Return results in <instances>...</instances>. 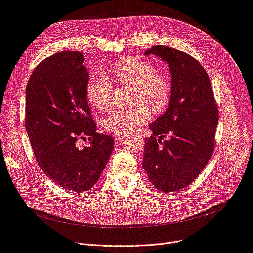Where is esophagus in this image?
<instances>
[{
	"instance_id": "1",
	"label": "esophagus",
	"mask_w": 253,
	"mask_h": 253,
	"mask_svg": "<svg viewBox=\"0 0 253 253\" xmlns=\"http://www.w3.org/2000/svg\"><path fill=\"white\" fill-rule=\"evenodd\" d=\"M128 136H129L128 134H116V136H115V140H116V141L124 140L125 138H126V137H128Z\"/></svg>"
}]
</instances>
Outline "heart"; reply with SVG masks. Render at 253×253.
Listing matches in <instances>:
<instances>
[{"label":"heart","instance_id":"obj_1","mask_svg":"<svg viewBox=\"0 0 253 253\" xmlns=\"http://www.w3.org/2000/svg\"><path fill=\"white\" fill-rule=\"evenodd\" d=\"M113 77L118 83L134 86L129 109H117L106 114L102 126L108 132L127 134L149 122L150 110L162 113L170 103L172 82L167 75L159 73L148 61L129 59L122 61L113 70ZM114 85L104 75H97L87 83L86 94L90 104L100 111L108 110L112 103Z\"/></svg>","mask_w":253,"mask_h":253}]
</instances>
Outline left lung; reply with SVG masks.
Returning a JSON list of instances; mask_svg holds the SVG:
<instances>
[{"instance_id": "1", "label": "left lung", "mask_w": 253, "mask_h": 253, "mask_svg": "<svg viewBox=\"0 0 253 253\" xmlns=\"http://www.w3.org/2000/svg\"><path fill=\"white\" fill-rule=\"evenodd\" d=\"M150 53L169 64L173 90L167 112L149 126L153 135L144 138L142 166L153 186L168 193L189 186L208 164L218 109L209 76L195 58L162 45L144 55Z\"/></svg>"}]
</instances>
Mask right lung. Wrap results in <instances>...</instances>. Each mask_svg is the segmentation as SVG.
<instances>
[{
    "label": "right lung",
    "instance_id": "1",
    "mask_svg": "<svg viewBox=\"0 0 253 253\" xmlns=\"http://www.w3.org/2000/svg\"><path fill=\"white\" fill-rule=\"evenodd\" d=\"M79 51H60L37 65L26 85L25 127L41 170L65 190H90L109 162L114 138L97 133L87 103L88 73ZM89 137L83 150L75 145Z\"/></svg>",
    "mask_w": 253,
    "mask_h": 253
}]
</instances>
